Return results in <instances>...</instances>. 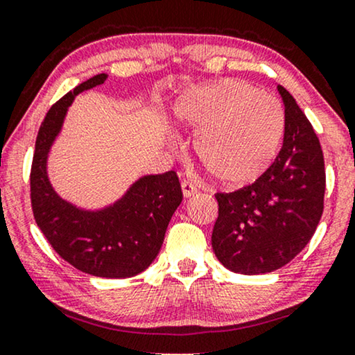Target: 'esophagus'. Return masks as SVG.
<instances>
[{
	"label": "esophagus",
	"mask_w": 355,
	"mask_h": 355,
	"mask_svg": "<svg viewBox=\"0 0 355 355\" xmlns=\"http://www.w3.org/2000/svg\"><path fill=\"white\" fill-rule=\"evenodd\" d=\"M181 189H182L184 198H191L192 196H196V193H197V186H196V184L189 182V181H182Z\"/></svg>",
	"instance_id": "1"
}]
</instances>
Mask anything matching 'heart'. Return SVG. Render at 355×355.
<instances>
[{
    "instance_id": "1",
    "label": "heart",
    "mask_w": 355,
    "mask_h": 355,
    "mask_svg": "<svg viewBox=\"0 0 355 355\" xmlns=\"http://www.w3.org/2000/svg\"><path fill=\"white\" fill-rule=\"evenodd\" d=\"M178 128L196 132L193 153L225 187H245L273 166L286 135V111L275 96L237 79L187 90L174 106Z\"/></svg>"
}]
</instances>
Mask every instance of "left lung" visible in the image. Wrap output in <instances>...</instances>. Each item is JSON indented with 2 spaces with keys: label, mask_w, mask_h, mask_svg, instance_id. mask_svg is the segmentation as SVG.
Listing matches in <instances>:
<instances>
[{
  "label": "left lung",
  "mask_w": 355,
  "mask_h": 355,
  "mask_svg": "<svg viewBox=\"0 0 355 355\" xmlns=\"http://www.w3.org/2000/svg\"><path fill=\"white\" fill-rule=\"evenodd\" d=\"M286 111L283 148L259 181L216 193L211 247L227 270L265 275L289 263L312 239L323 213L324 162L318 137L293 95L278 85Z\"/></svg>",
  "instance_id": "left-lung-1"
}]
</instances>
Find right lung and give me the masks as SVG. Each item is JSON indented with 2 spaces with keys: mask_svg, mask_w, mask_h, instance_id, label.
<instances>
[{
  "mask_svg": "<svg viewBox=\"0 0 355 355\" xmlns=\"http://www.w3.org/2000/svg\"><path fill=\"white\" fill-rule=\"evenodd\" d=\"M96 74L53 105L38 130L31 174L33 216L53 249L74 268L98 278H132L157 259L176 208L182 202L174 171L145 174L114 202L98 208L62 198L48 174L51 147L79 94L105 84Z\"/></svg>",
  "mask_w": 355,
  "mask_h": 355,
  "instance_id": "add662e5",
  "label": "right lung"
}]
</instances>
